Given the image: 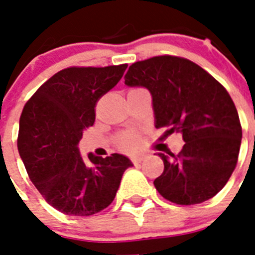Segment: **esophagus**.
<instances>
[{"instance_id": "obj_1", "label": "esophagus", "mask_w": 255, "mask_h": 255, "mask_svg": "<svg viewBox=\"0 0 255 255\" xmlns=\"http://www.w3.org/2000/svg\"><path fill=\"white\" fill-rule=\"evenodd\" d=\"M145 159V154H134L132 155V161L135 162V163H140L141 161H144Z\"/></svg>"}]
</instances>
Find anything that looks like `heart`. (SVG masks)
Returning <instances> with one entry per match:
<instances>
[{
    "label": "heart",
    "instance_id": "heart-1",
    "mask_svg": "<svg viewBox=\"0 0 255 255\" xmlns=\"http://www.w3.org/2000/svg\"><path fill=\"white\" fill-rule=\"evenodd\" d=\"M120 143L125 148L136 147V144H138V135L134 134V132H125V134L121 135Z\"/></svg>",
    "mask_w": 255,
    "mask_h": 255
}]
</instances>
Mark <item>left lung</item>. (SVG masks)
Segmentation results:
<instances>
[{
    "instance_id": "1",
    "label": "left lung",
    "mask_w": 255,
    "mask_h": 255,
    "mask_svg": "<svg viewBox=\"0 0 255 255\" xmlns=\"http://www.w3.org/2000/svg\"><path fill=\"white\" fill-rule=\"evenodd\" d=\"M128 87L152 94L155 128L180 132L179 154L158 153L164 164L154 186L180 206L203 203L226 185L238 163L242 125L227 91L199 65L177 56H155L134 62Z\"/></svg>"
}]
</instances>
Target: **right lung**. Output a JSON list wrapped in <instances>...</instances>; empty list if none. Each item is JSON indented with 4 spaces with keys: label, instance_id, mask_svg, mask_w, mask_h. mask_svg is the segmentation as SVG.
I'll use <instances>...</instances> for the list:
<instances>
[{
    "label": "right lung",
    "instance_id": "add662e5",
    "mask_svg": "<svg viewBox=\"0 0 255 255\" xmlns=\"http://www.w3.org/2000/svg\"><path fill=\"white\" fill-rule=\"evenodd\" d=\"M128 65L67 67L25 103L17 149L29 179L47 203L69 216H92L114 202L132 163L119 153L82 157L78 144L96 120L97 102L120 82Z\"/></svg>",
    "mask_w": 255,
    "mask_h": 255
}]
</instances>
